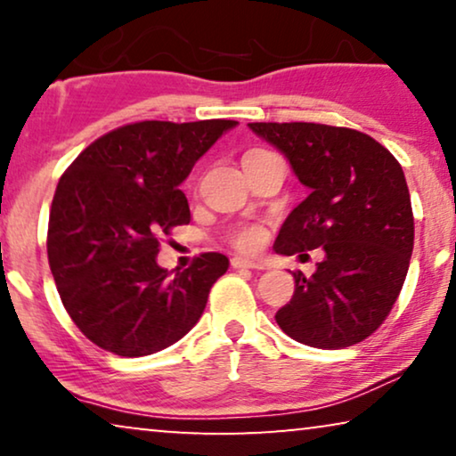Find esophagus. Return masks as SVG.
I'll list each match as a JSON object with an SVG mask.
<instances>
[{
  "label": "esophagus",
  "instance_id": "esophagus-1",
  "mask_svg": "<svg viewBox=\"0 0 456 456\" xmlns=\"http://www.w3.org/2000/svg\"><path fill=\"white\" fill-rule=\"evenodd\" d=\"M230 265H232L234 270H261L259 264H255V261L245 257H232L230 259Z\"/></svg>",
  "mask_w": 456,
  "mask_h": 456
}]
</instances>
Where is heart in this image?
<instances>
[{
	"mask_svg": "<svg viewBox=\"0 0 456 456\" xmlns=\"http://www.w3.org/2000/svg\"><path fill=\"white\" fill-rule=\"evenodd\" d=\"M264 240H265V232L261 226H247L232 236L234 245L239 247L240 251H248V253L257 251V248L264 245Z\"/></svg>",
	"mask_w": 456,
	"mask_h": 456,
	"instance_id": "b5f03b06",
	"label": "heart"
}]
</instances>
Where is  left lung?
Masks as SVG:
<instances>
[{
    "label": "left lung",
    "mask_w": 456,
    "mask_h": 456,
    "mask_svg": "<svg viewBox=\"0 0 456 456\" xmlns=\"http://www.w3.org/2000/svg\"><path fill=\"white\" fill-rule=\"evenodd\" d=\"M311 191L286 217L276 253L322 247L314 276L295 272V295L276 314L290 338L345 348L382 326L413 253L415 224L403 167L370 134L315 122H253Z\"/></svg>",
    "instance_id": "left-lung-1"
}]
</instances>
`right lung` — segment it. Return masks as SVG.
Instances as JSON below:
<instances>
[{"label":"right lung","instance_id":"obj_1","mask_svg":"<svg viewBox=\"0 0 456 456\" xmlns=\"http://www.w3.org/2000/svg\"><path fill=\"white\" fill-rule=\"evenodd\" d=\"M232 126L220 118L124 124L61 174L49 211V267L68 315L103 351L145 357L201 317L226 255L201 253L174 276L155 257L161 236L191 222L180 183Z\"/></svg>","mask_w":456,"mask_h":456}]
</instances>
